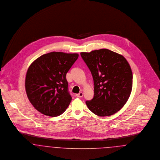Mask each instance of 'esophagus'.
<instances>
[{"instance_id": "1", "label": "esophagus", "mask_w": 160, "mask_h": 160, "mask_svg": "<svg viewBox=\"0 0 160 160\" xmlns=\"http://www.w3.org/2000/svg\"><path fill=\"white\" fill-rule=\"evenodd\" d=\"M83 92H79V94H77L76 96H77V97H78V98H82V97L83 96Z\"/></svg>"}]
</instances>
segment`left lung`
<instances>
[{
    "label": "left lung",
    "mask_w": 160,
    "mask_h": 160,
    "mask_svg": "<svg viewBox=\"0 0 160 160\" xmlns=\"http://www.w3.org/2000/svg\"><path fill=\"white\" fill-rule=\"evenodd\" d=\"M94 80V95L87 101L88 109L100 117L119 111L132 90V73L124 56L108 49L81 52Z\"/></svg>",
    "instance_id": "left-lung-1"
}]
</instances>
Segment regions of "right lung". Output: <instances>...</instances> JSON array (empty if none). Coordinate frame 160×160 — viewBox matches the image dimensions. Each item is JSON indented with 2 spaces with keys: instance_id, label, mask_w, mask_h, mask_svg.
<instances>
[{
  "instance_id": "right-lung-1",
  "label": "right lung",
  "mask_w": 160,
  "mask_h": 160,
  "mask_svg": "<svg viewBox=\"0 0 160 160\" xmlns=\"http://www.w3.org/2000/svg\"><path fill=\"white\" fill-rule=\"evenodd\" d=\"M79 54L51 52L36 59L28 68L25 88L28 98L42 114L57 117L69 106L72 97L66 75Z\"/></svg>"
}]
</instances>
